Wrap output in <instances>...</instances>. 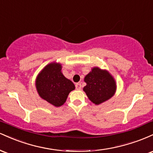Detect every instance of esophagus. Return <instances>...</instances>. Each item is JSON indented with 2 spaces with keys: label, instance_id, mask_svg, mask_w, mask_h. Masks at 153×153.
Returning <instances> with one entry per match:
<instances>
[{
  "label": "esophagus",
  "instance_id": "esophagus-1",
  "mask_svg": "<svg viewBox=\"0 0 153 153\" xmlns=\"http://www.w3.org/2000/svg\"><path fill=\"white\" fill-rule=\"evenodd\" d=\"M81 83L80 82H77L76 84H75V88H76L77 90H80L81 89Z\"/></svg>",
  "mask_w": 153,
  "mask_h": 153
}]
</instances>
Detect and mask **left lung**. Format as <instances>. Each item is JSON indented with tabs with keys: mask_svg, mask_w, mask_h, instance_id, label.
<instances>
[{
	"mask_svg": "<svg viewBox=\"0 0 153 153\" xmlns=\"http://www.w3.org/2000/svg\"><path fill=\"white\" fill-rule=\"evenodd\" d=\"M87 85L83 91L95 104H100L113 96L116 83L113 77L106 71L94 68L84 79Z\"/></svg>",
	"mask_w": 153,
	"mask_h": 153,
	"instance_id": "1",
	"label": "left lung"
}]
</instances>
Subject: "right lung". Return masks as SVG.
I'll return each instance as SVG.
<instances>
[{"mask_svg":"<svg viewBox=\"0 0 153 153\" xmlns=\"http://www.w3.org/2000/svg\"><path fill=\"white\" fill-rule=\"evenodd\" d=\"M61 69L59 63H50L39 74L36 81L39 95L57 107L62 106L69 93L75 89L73 82L62 75Z\"/></svg>","mask_w":153,"mask_h":153,"instance_id":"right-lung-1","label":"right lung"}]
</instances>
